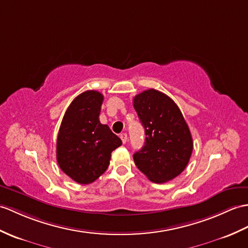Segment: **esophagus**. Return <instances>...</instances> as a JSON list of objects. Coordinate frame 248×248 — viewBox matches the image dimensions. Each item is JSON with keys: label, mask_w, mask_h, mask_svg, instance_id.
I'll use <instances>...</instances> for the list:
<instances>
[{"label": "esophagus", "mask_w": 248, "mask_h": 248, "mask_svg": "<svg viewBox=\"0 0 248 248\" xmlns=\"http://www.w3.org/2000/svg\"><path fill=\"white\" fill-rule=\"evenodd\" d=\"M120 138H122V140H123L124 143L128 141V135H126V133H123L122 135H120Z\"/></svg>", "instance_id": "34e87169"}]
</instances>
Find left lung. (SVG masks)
<instances>
[{
	"instance_id": "1",
	"label": "left lung",
	"mask_w": 248,
	"mask_h": 248,
	"mask_svg": "<svg viewBox=\"0 0 248 248\" xmlns=\"http://www.w3.org/2000/svg\"><path fill=\"white\" fill-rule=\"evenodd\" d=\"M133 106L145 128V145L133 155L134 163L149 180L166 183L180 175L189 163L193 141L176 103L150 89L134 97Z\"/></svg>"
}]
</instances>
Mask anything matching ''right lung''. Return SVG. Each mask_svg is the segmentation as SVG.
Instances as JSON below:
<instances>
[{"instance_id": "obj_1", "label": "right lung", "mask_w": 248, "mask_h": 248, "mask_svg": "<svg viewBox=\"0 0 248 248\" xmlns=\"http://www.w3.org/2000/svg\"><path fill=\"white\" fill-rule=\"evenodd\" d=\"M103 96L85 91L72 101L57 138V162L73 181L91 184L108 169L111 153L122 140L99 122Z\"/></svg>"}]
</instances>
